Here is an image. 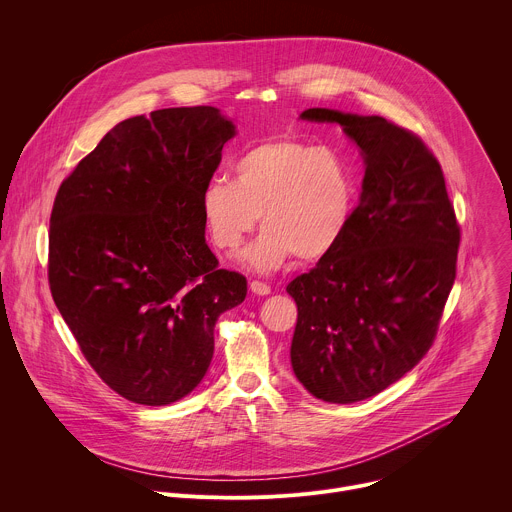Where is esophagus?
<instances>
[{"label": "esophagus", "mask_w": 512, "mask_h": 512, "mask_svg": "<svg viewBox=\"0 0 512 512\" xmlns=\"http://www.w3.org/2000/svg\"><path fill=\"white\" fill-rule=\"evenodd\" d=\"M249 289L253 291L255 296H269L271 294V287L267 283H263V281H251Z\"/></svg>", "instance_id": "1"}]
</instances>
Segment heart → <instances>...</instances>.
Wrapping results in <instances>:
<instances>
[{"label":"heart","mask_w":512,"mask_h":512,"mask_svg":"<svg viewBox=\"0 0 512 512\" xmlns=\"http://www.w3.org/2000/svg\"><path fill=\"white\" fill-rule=\"evenodd\" d=\"M233 172L235 180L214 176L204 184V227L214 247L233 251L261 216L263 231L239 255L257 273L275 271L294 255H328L352 221L356 170L332 145L267 139L243 152Z\"/></svg>","instance_id":"b5f03b06"}]
</instances>
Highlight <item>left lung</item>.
Segmentation results:
<instances>
[{"mask_svg":"<svg viewBox=\"0 0 512 512\" xmlns=\"http://www.w3.org/2000/svg\"><path fill=\"white\" fill-rule=\"evenodd\" d=\"M336 123L364 164L340 243L287 285L298 304L291 369L326 403L397 383L429 350L456 279L460 229L444 172L423 141L379 115L306 109Z\"/></svg>","mask_w":512,"mask_h":512,"instance_id":"left-lung-1","label":"left lung"}]
</instances>
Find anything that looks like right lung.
I'll return each mask as SVG.
<instances>
[{
    "label": "right lung",
    "instance_id": "1",
    "mask_svg": "<svg viewBox=\"0 0 512 512\" xmlns=\"http://www.w3.org/2000/svg\"><path fill=\"white\" fill-rule=\"evenodd\" d=\"M237 135L216 107L117 123L58 188L48 279L97 375L139 405H170L204 379L214 324L247 296L204 239L200 194Z\"/></svg>",
    "mask_w": 512,
    "mask_h": 512
}]
</instances>
